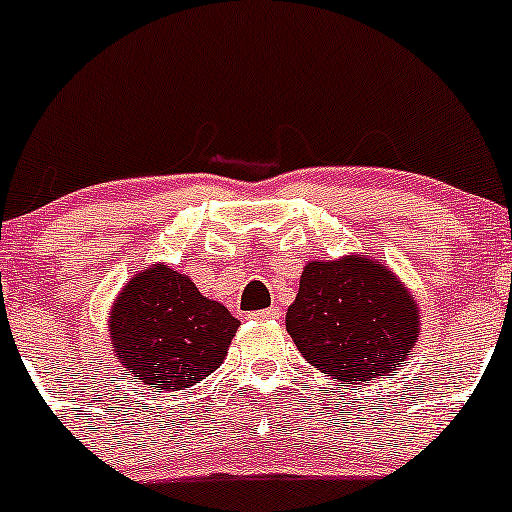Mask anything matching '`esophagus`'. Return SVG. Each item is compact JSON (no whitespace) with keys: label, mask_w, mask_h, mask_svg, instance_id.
<instances>
[{"label":"esophagus","mask_w":512,"mask_h":512,"mask_svg":"<svg viewBox=\"0 0 512 512\" xmlns=\"http://www.w3.org/2000/svg\"><path fill=\"white\" fill-rule=\"evenodd\" d=\"M280 312L276 307H266V310H256V312H249V320H276Z\"/></svg>","instance_id":"34e87169"}]
</instances>
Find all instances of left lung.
Returning <instances> with one entry per match:
<instances>
[{
	"mask_svg": "<svg viewBox=\"0 0 512 512\" xmlns=\"http://www.w3.org/2000/svg\"><path fill=\"white\" fill-rule=\"evenodd\" d=\"M417 320L410 293L383 263L349 256L307 263L285 327L312 366L356 388L408 359Z\"/></svg>",
	"mask_w": 512,
	"mask_h": 512,
	"instance_id": "1",
	"label": "left lung"
}]
</instances>
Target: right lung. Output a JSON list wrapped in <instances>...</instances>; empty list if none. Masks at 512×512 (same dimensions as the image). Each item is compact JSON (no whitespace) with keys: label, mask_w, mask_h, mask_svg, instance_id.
<instances>
[{"label":"right lung","mask_w":512,"mask_h":512,"mask_svg":"<svg viewBox=\"0 0 512 512\" xmlns=\"http://www.w3.org/2000/svg\"><path fill=\"white\" fill-rule=\"evenodd\" d=\"M239 320L190 278L153 266L129 280L109 317L114 354L161 393L195 386L227 356Z\"/></svg>","instance_id":"add662e5"}]
</instances>
